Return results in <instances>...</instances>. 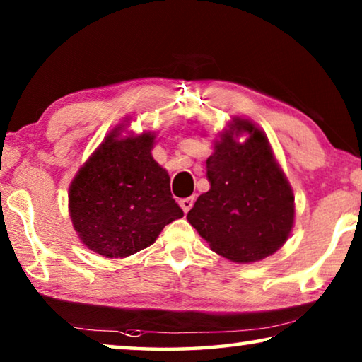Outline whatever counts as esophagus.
I'll use <instances>...</instances> for the list:
<instances>
[{
	"label": "esophagus",
	"mask_w": 362,
	"mask_h": 362,
	"mask_svg": "<svg viewBox=\"0 0 362 362\" xmlns=\"http://www.w3.org/2000/svg\"><path fill=\"white\" fill-rule=\"evenodd\" d=\"M193 203H194L193 196H189V198H182V199H179V206L182 207L183 212H188L189 209H192Z\"/></svg>",
	"instance_id": "1"
}]
</instances>
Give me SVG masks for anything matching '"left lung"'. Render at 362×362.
<instances>
[{"mask_svg":"<svg viewBox=\"0 0 362 362\" xmlns=\"http://www.w3.org/2000/svg\"><path fill=\"white\" fill-rule=\"evenodd\" d=\"M233 131H246L244 144L225 132L206 161L209 192L196 199L188 222L231 262L265 259L283 246L293 223V193L274 161L267 137L246 119Z\"/></svg>","mask_w":362,"mask_h":362,"instance_id":"8db88e82","label":"left lung"}]
</instances>
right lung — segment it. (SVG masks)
I'll use <instances>...</instances> for the list:
<instances>
[{"instance_id": "add662e5", "label": "right lung", "mask_w": 362, "mask_h": 362, "mask_svg": "<svg viewBox=\"0 0 362 362\" xmlns=\"http://www.w3.org/2000/svg\"><path fill=\"white\" fill-rule=\"evenodd\" d=\"M153 136H108L70 185V217L81 241L108 259L139 252L183 216L169 175L151 156Z\"/></svg>"}]
</instances>
